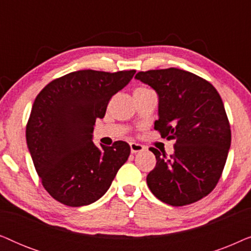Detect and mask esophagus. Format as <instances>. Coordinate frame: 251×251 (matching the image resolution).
Returning a JSON list of instances; mask_svg holds the SVG:
<instances>
[{"instance_id": "1", "label": "esophagus", "mask_w": 251, "mask_h": 251, "mask_svg": "<svg viewBox=\"0 0 251 251\" xmlns=\"http://www.w3.org/2000/svg\"><path fill=\"white\" fill-rule=\"evenodd\" d=\"M130 150H131V153L132 154H136V153L143 152V151L145 150V147H144L143 145H140V144L130 143Z\"/></svg>"}]
</instances>
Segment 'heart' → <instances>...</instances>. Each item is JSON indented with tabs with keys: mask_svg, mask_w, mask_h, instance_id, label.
I'll return each instance as SVG.
<instances>
[{
	"mask_svg": "<svg viewBox=\"0 0 251 251\" xmlns=\"http://www.w3.org/2000/svg\"><path fill=\"white\" fill-rule=\"evenodd\" d=\"M144 90H150V89H146V88H138V89H136L135 91H144Z\"/></svg>",
	"mask_w": 251,
	"mask_h": 251,
	"instance_id": "obj_1",
	"label": "heart"
}]
</instances>
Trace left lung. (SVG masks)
<instances>
[{
	"label": "left lung",
	"mask_w": 251,
	"mask_h": 251,
	"mask_svg": "<svg viewBox=\"0 0 251 251\" xmlns=\"http://www.w3.org/2000/svg\"><path fill=\"white\" fill-rule=\"evenodd\" d=\"M135 78L159 96L154 129L162 138L176 139L170 157L150 149L156 157V166L146 178L151 192L174 207L201 200L217 185L231 146L221 96L208 81L174 67L139 72Z\"/></svg>",
	"instance_id": "1"
}]
</instances>
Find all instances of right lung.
<instances>
[{
  "label": "right lung",
  "mask_w": 251,
  "mask_h": 251,
  "mask_svg": "<svg viewBox=\"0 0 251 251\" xmlns=\"http://www.w3.org/2000/svg\"><path fill=\"white\" fill-rule=\"evenodd\" d=\"M136 71L116 73L84 70L51 81L34 101L26 140L43 187L70 207L94 203L111 186L130 155L128 143L97 147L96 119L129 83Z\"/></svg>",
  "instance_id": "1"
}]
</instances>
